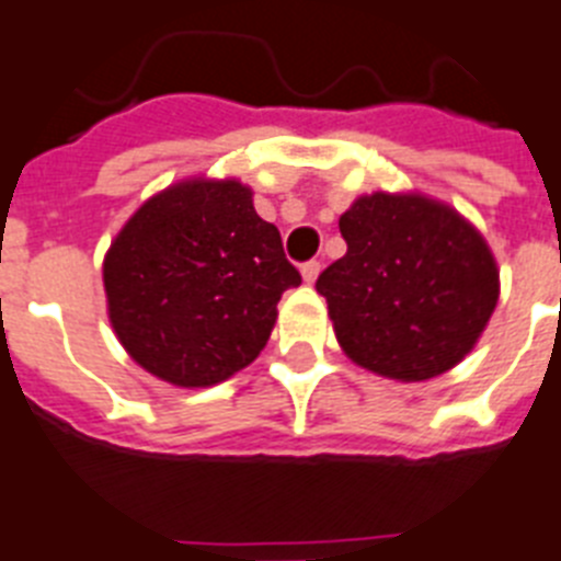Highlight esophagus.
<instances>
[{
  "instance_id": "obj_1",
  "label": "esophagus",
  "mask_w": 561,
  "mask_h": 561,
  "mask_svg": "<svg viewBox=\"0 0 561 561\" xmlns=\"http://www.w3.org/2000/svg\"><path fill=\"white\" fill-rule=\"evenodd\" d=\"M318 272H321V263H318V260H307V263L301 266V275L307 284H316Z\"/></svg>"
}]
</instances>
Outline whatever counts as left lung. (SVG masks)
Returning <instances> with one entry per match:
<instances>
[{"instance_id": "8db88e82", "label": "left lung", "mask_w": 561, "mask_h": 561, "mask_svg": "<svg viewBox=\"0 0 561 561\" xmlns=\"http://www.w3.org/2000/svg\"><path fill=\"white\" fill-rule=\"evenodd\" d=\"M347 254L316 289L342 351L379 376L423 382L458 365L499 304L481 231L423 194L358 196L339 219Z\"/></svg>"}]
</instances>
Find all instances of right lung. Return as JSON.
Masks as SVG:
<instances>
[{
	"label": "right lung",
	"mask_w": 561,
	"mask_h": 561,
	"mask_svg": "<svg viewBox=\"0 0 561 561\" xmlns=\"http://www.w3.org/2000/svg\"><path fill=\"white\" fill-rule=\"evenodd\" d=\"M301 284L280 231L237 179H185L150 196L103 257L124 351L179 388H208L266 347L277 301Z\"/></svg>",
	"instance_id": "add662e5"
}]
</instances>
